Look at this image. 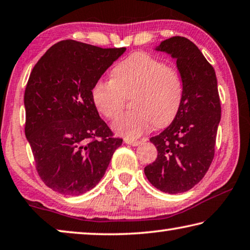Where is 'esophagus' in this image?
<instances>
[{
	"mask_svg": "<svg viewBox=\"0 0 250 250\" xmlns=\"http://www.w3.org/2000/svg\"><path fill=\"white\" fill-rule=\"evenodd\" d=\"M125 142L126 143V145H130V146H139L140 145V141H138V140H132V139H125Z\"/></svg>",
	"mask_w": 250,
	"mask_h": 250,
	"instance_id": "esophagus-1",
	"label": "esophagus"
}]
</instances>
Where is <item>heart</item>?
Here are the masks:
<instances>
[{"mask_svg": "<svg viewBox=\"0 0 250 250\" xmlns=\"http://www.w3.org/2000/svg\"><path fill=\"white\" fill-rule=\"evenodd\" d=\"M112 79H99L92 87L94 104L110 120L124 110L131 97L134 109L122 115L113 129L126 139L140 137L152 124L164 126L171 124L183 99V82L173 66L146 52H137L111 71Z\"/></svg>", "mask_w": 250, "mask_h": 250, "instance_id": "heart-1", "label": "heart"}]
</instances>
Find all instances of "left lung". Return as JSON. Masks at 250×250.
<instances>
[{
    "instance_id": "obj_1",
    "label": "left lung",
    "mask_w": 250,
    "mask_h": 250,
    "mask_svg": "<svg viewBox=\"0 0 250 250\" xmlns=\"http://www.w3.org/2000/svg\"><path fill=\"white\" fill-rule=\"evenodd\" d=\"M156 49L176 59L183 99L172 124L150 139L158 158L145 167V174L160 191L177 194L191 189L208 171L221 121V99L213 66L193 42L173 36Z\"/></svg>"
}]
</instances>
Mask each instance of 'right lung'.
I'll return each instance as SVG.
<instances>
[{
  "label": "right lung",
  "mask_w": 250,
  "mask_h": 250,
  "mask_svg": "<svg viewBox=\"0 0 250 250\" xmlns=\"http://www.w3.org/2000/svg\"><path fill=\"white\" fill-rule=\"evenodd\" d=\"M125 50L66 40L34 66L24 94L25 135L41 180L54 191H90L122 145L99 117L91 90Z\"/></svg>",
  "instance_id": "right-lung-1"
}]
</instances>
